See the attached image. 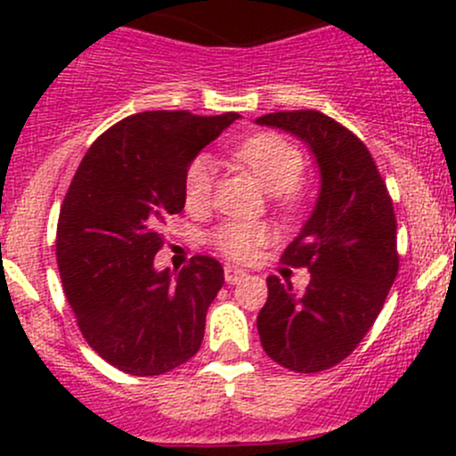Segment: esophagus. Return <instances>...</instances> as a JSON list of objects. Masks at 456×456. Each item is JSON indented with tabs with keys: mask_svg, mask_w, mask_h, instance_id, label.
Instances as JSON below:
<instances>
[{
	"mask_svg": "<svg viewBox=\"0 0 456 456\" xmlns=\"http://www.w3.org/2000/svg\"><path fill=\"white\" fill-rule=\"evenodd\" d=\"M247 275L245 269H238V266L227 265L224 266V282L227 284H238Z\"/></svg>",
	"mask_w": 456,
	"mask_h": 456,
	"instance_id": "1",
	"label": "esophagus"
}]
</instances>
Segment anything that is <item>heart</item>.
<instances>
[{"mask_svg": "<svg viewBox=\"0 0 456 456\" xmlns=\"http://www.w3.org/2000/svg\"><path fill=\"white\" fill-rule=\"evenodd\" d=\"M232 156L249 169L265 190L273 191V199L284 209L300 207L306 199V187L302 183L305 172V154L300 147L287 136L275 132H260L240 141L232 150ZM214 165L205 156L191 160L185 169V202L190 209H200L209 205L214 194ZM271 238V229L262 223L249 220H229L211 229L207 240L232 260H249L251 256L266 245Z\"/></svg>", "mask_w": 456, "mask_h": 456, "instance_id": "heart-1", "label": "heart"}]
</instances>
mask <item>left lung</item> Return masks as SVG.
<instances>
[{"label": "left lung", "instance_id": "obj_1", "mask_svg": "<svg viewBox=\"0 0 456 456\" xmlns=\"http://www.w3.org/2000/svg\"><path fill=\"white\" fill-rule=\"evenodd\" d=\"M260 126L309 142L322 172L320 199L282 262L311 271L302 296L278 275L266 278L257 333L266 355L296 372L346 360L375 324L399 271L397 220L369 147L315 110L273 112Z\"/></svg>", "mask_w": 456, "mask_h": 456}]
</instances>
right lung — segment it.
<instances>
[{
    "mask_svg": "<svg viewBox=\"0 0 456 456\" xmlns=\"http://www.w3.org/2000/svg\"><path fill=\"white\" fill-rule=\"evenodd\" d=\"M236 112L132 114L105 130L72 176L57 223V265L81 335L127 375H163L199 353L223 266L194 256L156 271L165 218L185 207V169Z\"/></svg>",
    "mask_w": 456,
    "mask_h": 456,
    "instance_id": "add662e5",
    "label": "right lung"
}]
</instances>
